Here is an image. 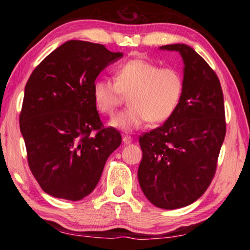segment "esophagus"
I'll return each instance as SVG.
<instances>
[{
	"instance_id": "34e87169",
	"label": "esophagus",
	"mask_w": 250,
	"mask_h": 250,
	"mask_svg": "<svg viewBox=\"0 0 250 250\" xmlns=\"http://www.w3.org/2000/svg\"><path fill=\"white\" fill-rule=\"evenodd\" d=\"M122 142H124L125 146H128L132 142V138H131L130 135H124V137H122Z\"/></svg>"
}]
</instances>
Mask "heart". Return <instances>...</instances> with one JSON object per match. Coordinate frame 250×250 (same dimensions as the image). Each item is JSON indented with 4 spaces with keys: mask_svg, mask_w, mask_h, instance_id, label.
<instances>
[{
    "mask_svg": "<svg viewBox=\"0 0 250 250\" xmlns=\"http://www.w3.org/2000/svg\"><path fill=\"white\" fill-rule=\"evenodd\" d=\"M116 80L97 78L92 96L99 111L112 116L129 95L128 109L110 121L113 128L133 131L150 120L159 124L170 118L179 107L184 91L183 76L173 67H160L146 58L129 59L118 66Z\"/></svg>",
    "mask_w": 250,
    "mask_h": 250,
    "instance_id": "b5f03b06",
    "label": "heart"
}]
</instances>
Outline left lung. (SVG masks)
Returning a JSON list of instances; mask_svg holds the SVG:
<instances>
[{"instance_id":"1","label":"left lung","mask_w":250,"mask_h":250,"mask_svg":"<svg viewBox=\"0 0 250 250\" xmlns=\"http://www.w3.org/2000/svg\"><path fill=\"white\" fill-rule=\"evenodd\" d=\"M161 48L183 58L184 91L174 113L139 137L138 179L152 204L175 209L200 198L214 179L226 134L225 107L219 79L204 58L184 44Z\"/></svg>"}]
</instances>
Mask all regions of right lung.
<instances>
[{
  "instance_id": "right-lung-1",
  "label": "right lung",
  "mask_w": 250,
  "mask_h": 250,
  "mask_svg": "<svg viewBox=\"0 0 250 250\" xmlns=\"http://www.w3.org/2000/svg\"><path fill=\"white\" fill-rule=\"evenodd\" d=\"M122 53L69 41L45 57L25 86L20 129L29 170L45 193L79 201L94 191L105 161L121 145L97 111L92 83Z\"/></svg>"
}]
</instances>
